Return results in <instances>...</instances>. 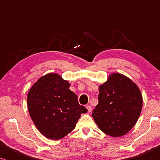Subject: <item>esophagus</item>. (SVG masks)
<instances>
[{
  "mask_svg": "<svg viewBox=\"0 0 160 160\" xmlns=\"http://www.w3.org/2000/svg\"><path fill=\"white\" fill-rule=\"evenodd\" d=\"M86 108H87V111H88V113L91 112V111H92V107H91L90 106H87Z\"/></svg>",
  "mask_w": 160,
  "mask_h": 160,
  "instance_id": "1",
  "label": "esophagus"
}]
</instances>
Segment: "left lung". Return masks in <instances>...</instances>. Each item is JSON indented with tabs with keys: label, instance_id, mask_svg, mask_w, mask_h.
<instances>
[{
	"label": "left lung",
	"instance_id": "obj_1",
	"mask_svg": "<svg viewBox=\"0 0 160 160\" xmlns=\"http://www.w3.org/2000/svg\"><path fill=\"white\" fill-rule=\"evenodd\" d=\"M142 106L143 98L138 87L123 74L114 73L100 85L98 104L92 116L104 133L121 137L134 127Z\"/></svg>",
	"mask_w": 160,
	"mask_h": 160
}]
</instances>
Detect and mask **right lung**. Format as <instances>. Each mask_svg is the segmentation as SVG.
Wrapping results in <instances>:
<instances>
[{"label": "right lung", "mask_w": 160, "mask_h": 160, "mask_svg": "<svg viewBox=\"0 0 160 160\" xmlns=\"http://www.w3.org/2000/svg\"><path fill=\"white\" fill-rule=\"evenodd\" d=\"M70 83L58 73L41 76L28 94V109L37 129L46 138H63L74 130L82 113L78 97L70 90Z\"/></svg>", "instance_id": "add662e5"}]
</instances>
